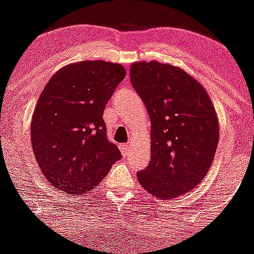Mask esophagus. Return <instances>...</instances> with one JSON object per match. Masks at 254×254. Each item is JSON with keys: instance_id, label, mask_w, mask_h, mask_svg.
Here are the masks:
<instances>
[{"instance_id": "esophagus-1", "label": "esophagus", "mask_w": 254, "mask_h": 254, "mask_svg": "<svg viewBox=\"0 0 254 254\" xmlns=\"http://www.w3.org/2000/svg\"><path fill=\"white\" fill-rule=\"evenodd\" d=\"M120 152H122L123 156H127V153H129V145H127V143H124V145H120Z\"/></svg>"}]
</instances>
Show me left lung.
<instances>
[{
  "label": "left lung",
  "mask_w": 254,
  "mask_h": 254,
  "mask_svg": "<svg viewBox=\"0 0 254 254\" xmlns=\"http://www.w3.org/2000/svg\"><path fill=\"white\" fill-rule=\"evenodd\" d=\"M130 80L151 119V162L137 180L152 196L173 199L209 172L218 147L217 112L201 82L179 66L135 62Z\"/></svg>",
  "instance_id": "8db88e82"
}]
</instances>
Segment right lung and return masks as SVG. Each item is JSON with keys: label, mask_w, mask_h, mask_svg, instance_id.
Segmentation results:
<instances>
[{"label": "right lung", "mask_w": 254, "mask_h": 254, "mask_svg": "<svg viewBox=\"0 0 254 254\" xmlns=\"http://www.w3.org/2000/svg\"><path fill=\"white\" fill-rule=\"evenodd\" d=\"M124 78L122 64L82 61L64 65L45 86L31 118V146L57 190L89 192L122 157L107 140L103 112Z\"/></svg>", "instance_id": "obj_1"}]
</instances>
